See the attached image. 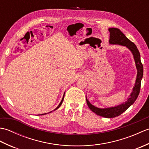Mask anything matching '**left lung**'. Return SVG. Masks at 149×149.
<instances>
[{"mask_svg": "<svg viewBox=\"0 0 149 149\" xmlns=\"http://www.w3.org/2000/svg\"><path fill=\"white\" fill-rule=\"evenodd\" d=\"M109 31L110 33L109 40L110 44H116V45L118 44V45L125 46L132 53L136 63V66L137 68V77L134 86L133 87L130 97L128 98L127 100L125 102L117 106L104 109L99 108V107L92 105L89 102V100L87 99V98L86 102L89 108L96 115L105 117V118H114V117L120 115L122 113L125 111L136 100L140 91L141 81L143 75V67L141 62L140 52H139L135 44L129 40L119 29L114 27L109 28Z\"/></svg>", "mask_w": 149, "mask_h": 149, "instance_id": "1", "label": "left lung"}]
</instances>
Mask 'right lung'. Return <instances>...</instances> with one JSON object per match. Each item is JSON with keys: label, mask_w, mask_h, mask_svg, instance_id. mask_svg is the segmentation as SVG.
I'll return each instance as SVG.
<instances>
[{"label": "right lung", "mask_w": 149, "mask_h": 149, "mask_svg": "<svg viewBox=\"0 0 149 149\" xmlns=\"http://www.w3.org/2000/svg\"><path fill=\"white\" fill-rule=\"evenodd\" d=\"M64 96H65V93H64V95H63V99H62V100H61V102H60L59 103V105H58V107H56V108L54 109V110H56V109H58L59 108V107H60V106H61V104H62V102H63V99H64ZM52 112V111H51ZM45 114H47V113H45ZM45 114H42V115H45Z\"/></svg>", "instance_id": "add662e5"}]
</instances>
